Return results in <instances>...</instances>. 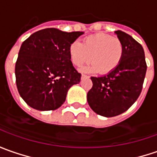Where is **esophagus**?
Segmentation results:
<instances>
[{"instance_id":"34e87169","label":"esophagus","mask_w":157,"mask_h":157,"mask_svg":"<svg viewBox=\"0 0 157 157\" xmlns=\"http://www.w3.org/2000/svg\"><path fill=\"white\" fill-rule=\"evenodd\" d=\"M89 75H82V79H85V78H89Z\"/></svg>"}]
</instances>
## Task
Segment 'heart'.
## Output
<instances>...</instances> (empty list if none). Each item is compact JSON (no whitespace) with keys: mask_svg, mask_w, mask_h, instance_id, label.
<instances>
[{"mask_svg":"<svg viewBox=\"0 0 157 157\" xmlns=\"http://www.w3.org/2000/svg\"><path fill=\"white\" fill-rule=\"evenodd\" d=\"M123 52L122 41L104 33L89 35L82 43L74 41L68 48L69 59L75 66L81 67L91 59L92 64L84 70L98 71L103 75L110 73L119 66Z\"/></svg>","mask_w":157,"mask_h":157,"instance_id":"1","label":"heart"}]
</instances>
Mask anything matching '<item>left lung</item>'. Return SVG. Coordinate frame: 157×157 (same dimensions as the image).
Segmentation results:
<instances>
[{
  "label": "left lung",
  "instance_id": "obj_1",
  "mask_svg": "<svg viewBox=\"0 0 157 157\" xmlns=\"http://www.w3.org/2000/svg\"><path fill=\"white\" fill-rule=\"evenodd\" d=\"M115 33L124 47L122 62L106 75L92 76L93 86L87 95L90 108L105 117L121 115L135 103L142 92L147 70L143 46L125 32Z\"/></svg>",
  "mask_w": 157,
  "mask_h": 157
}]
</instances>
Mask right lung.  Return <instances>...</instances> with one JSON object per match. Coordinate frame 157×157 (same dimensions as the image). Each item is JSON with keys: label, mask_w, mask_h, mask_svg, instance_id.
Listing matches in <instances>:
<instances>
[{"label": "right lung", "mask_w": 157, "mask_h": 157, "mask_svg": "<svg viewBox=\"0 0 157 157\" xmlns=\"http://www.w3.org/2000/svg\"><path fill=\"white\" fill-rule=\"evenodd\" d=\"M83 32H63L50 28L25 40L15 63L20 95L37 110H55L63 104L68 90L81 81L74 68L68 48Z\"/></svg>", "instance_id": "right-lung-1"}]
</instances>
